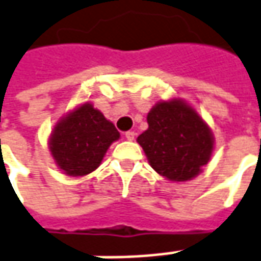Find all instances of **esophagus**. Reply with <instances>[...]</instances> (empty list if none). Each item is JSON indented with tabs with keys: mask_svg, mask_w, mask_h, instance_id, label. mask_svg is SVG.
I'll use <instances>...</instances> for the list:
<instances>
[{
	"mask_svg": "<svg viewBox=\"0 0 261 261\" xmlns=\"http://www.w3.org/2000/svg\"><path fill=\"white\" fill-rule=\"evenodd\" d=\"M125 138H127L128 141H133V140L136 138V133H134V131H127V133H125Z\"/></svg>",
	"mask_w": 261,
	"mask_h": 261,
	"instance_id": "1",
	"label": "esophagus"
}]
</instances>
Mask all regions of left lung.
I'll list each match as a JSON object with an SVG mask.
<instances>
[{"label":"left lung","instance_id":"8db88e82","mask_svg":"<svg viewBox=\"0 0 261 261\" xmlns=\"http://www.w3.org/2000/svg\"><path fill=\"white\" fill-rule=\"evenodd\" d=\"M147 121L148 128L137 141L160 175L174 182L189 181L209 162L213 151L211 128L185 101L156 103Z\"/></svg>","mask_w":261,"mask_h":261}]
</instances>
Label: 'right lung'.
Returning a JSON list of instances; mask_svg holds the SVG:
<instances>
[{
	"label": "right lung",
	"mask_w": 261,
	"mask_h": 261,
	"mask_svg": "<svg viewBox=\"0 0 261 261\" xmlns=\"http://www.w3.org/2000/svg\"><path fill=\"white\" fill-rule=\"evenodd\" d=\"M120 133L90 103L79 106L56 124L49 149L58 167L69 176H83L101 164L106 151Z\"/></svg>",
	"instance_id": "obj_1"
}]
</instances>
